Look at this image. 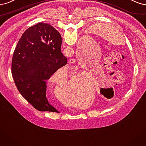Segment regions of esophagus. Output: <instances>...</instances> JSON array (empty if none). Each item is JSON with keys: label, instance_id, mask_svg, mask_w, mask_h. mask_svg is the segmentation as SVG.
<instances>
[{"label": "esophagus", "instance_id": "esophagus-1", "mask_svg": "<svg viewBox=\"0 0 146 146\" xmlns=\"http://www.w3.org/2000/svg\"><path fill=\"white\" fill-rule=\"evenodd\" d=\"M74 62V60L73 59H70L68 60V62L70 63H73Z\"/></svg>", "mask_w": 146, "mask_h": 146}]
</instances>
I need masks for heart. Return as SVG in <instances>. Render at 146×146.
I'll return each instance as SVG.
<instances>
[{"instance_id":"heart-1","label":"heart","mask_w":146,"mask_h":146,"mask_svg":"<svg viewBox=\"0 0 146 146\" xmlns=\"http://www.w3.org/2000/svg\"><path fill=\"white\" fill-rule=\"evenodd\" d=\"M67 70L65 69V68H60L59 69H58L57 70H56V72L51 76V82H52L53 83V84L54 86H58V83L57 82H55L54 80L55 79V78H58L59 77V76H62L64 78H67ZM79 73L78 72H75L74 73H72L71 75H70V76L69 78V79L68 81L67 82V85L66 86L65 85V90H66L67 91H72V90H73V88H72V86H73V81L75 79V78H76V77H77L78 76H79Z\"/></svg>"}]
</instances>
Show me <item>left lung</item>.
<instances>
[{"label": "left lung", "instance_id": "8db88e82", "mask_svg": "<svg viewBox=\"0 0 146 146\" xmlns=\"http://www.w3.org/2000/svg\"><path fill=\"white\" fill-rule=\"evenodd\" d=\"M101 94H102V95H104V96H106V95H105V94H104V93H103V92H102V91H101Z\"/></svg>", "mask_w": 146, "mask_h": 146}]
</instances>
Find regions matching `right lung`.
<instances>
[{"label":"right lung","instance_id":"add662e5","mask_svg":"<svg viewBox=\"0 0 146 146\" xmlns=\"http://www.w3.org/2000/svg\"><path fill=\"white\" fill-rule=\"evenodd\" d=\"M61 44L57 30L48 23H38L23 33L14 51V81L21 95L39 111L59 112L46 97V82L67 64Z\"/></svg>","mask_w":146,"mask_h":146}]
</instances>
